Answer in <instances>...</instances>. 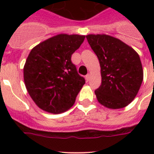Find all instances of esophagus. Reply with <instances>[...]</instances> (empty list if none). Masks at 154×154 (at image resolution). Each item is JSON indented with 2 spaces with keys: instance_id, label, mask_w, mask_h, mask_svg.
I'll return each instance as SVG.
<instances>
[{
  "instance_id": "obj_1",
  "label": "esophagus",
  "mask_w": 154,
  "mask_h": 154,
  "mask_svg": "<svg viewBox=\"0 0 154 154\" xmlns=\"http://www.w3.org/2000/svg\"><path fill=\"white\" fill-rule=\"evenodd\" d=\"M89 79H90V74H87L86 76H85V80H86V82H88L89 81Z\"/></svg>"
}]
</instances>
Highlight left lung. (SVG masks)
I'll return each mask as SVG.
<instances>
[{"instance_id": "8db88e82", "label": "left lung", "mask_w": 154, "mask_h": 154, "mask_svg": "<svg viewBox=\"0 0 154 154\" xmlns=\"http://www.w3.org/2000/svg\"><path fill=\"white\" fill-rule=\"evenodd\" d=\"M89 44L100 63L101 85L95 91L103 106L117 109L131 103L143 81L140 57L132 47L106 34H89Z\"/></svg>"}]
</instances>
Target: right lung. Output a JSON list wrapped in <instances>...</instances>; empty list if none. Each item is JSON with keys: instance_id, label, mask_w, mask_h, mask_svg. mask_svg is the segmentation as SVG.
Wrapping results in <instances>:
<instances>
[{"instance_id": "add662e5", "label": "right lung", "mask_w": 154, "mask_h": 154, "mask_svg": "<svg viewBox=\"0 0 154 154\" xmlns=\"http://www.w3.org/2000/svg\"><path fill=\"white\" fill-rule=\"evenodd\" d=\"M85 36L60 33L32 48L24 65V81L35 104L58 114L69 109L85 83L71 61Z\"/></svg>"}]
</instances>
